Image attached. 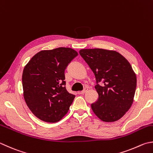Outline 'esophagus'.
Instances as JSON below:
<instances>
[{"label": "esophagus", "instance_id": "obj_1", "mask_svg": "<svg viewBox=\"0 0 153 153\" xmlns=\"http://www.w3.org/2000/svg\"><path fill=\"white\" fill-rule=\"evenodd\" d=\"M87 91H88V88H85L84 90L82 91L81 92H80L79 93L81 94H84L85 93H86V92H87Z\"/></svg>", "mask_w": 153, "mask_h": 153}]
</instances>
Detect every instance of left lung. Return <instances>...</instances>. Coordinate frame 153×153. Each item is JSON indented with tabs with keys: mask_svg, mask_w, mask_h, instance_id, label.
I'll return each mask as SVG.
<instances>
[{
	"mask_svg": "<svg viewBox=\"0 0 153 153\" xmlns=\"http://www.w3.org/2000/svg\"><path fill=\"white\" fill-rule=\"evenodd\" d=\"M79 53L93 71L99 94L91 108L104 122H114L126 114L134 100L136 74L129 62L113 50L86 48ZM100 84H99L98 82Z\"/></svg>",
	"mask_w": 153,
	"mask_h": 153,
	"instance_id": "1",
	"label": "left lung"
}]
</instances>
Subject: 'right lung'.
<instances>
[{
  "label": "right lung",
  "mask_w": 153,
  "mask_h": 153,
  "mask_svg": "<svg viewBox=\"0 0 153 153\" xmlns=\"http://www.w3.org/2000/svg\"><path fill=\"white\" fill-rule=\"evenodd\" d=\"M78 55L71 48L43 50L32 57L23 70V96L34 116L56 123L67 113L74 99L65 88V70Z\"/></svg>",
  "instance_id": "obj_1"
}]
</instances>
